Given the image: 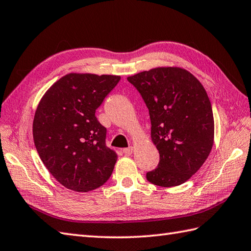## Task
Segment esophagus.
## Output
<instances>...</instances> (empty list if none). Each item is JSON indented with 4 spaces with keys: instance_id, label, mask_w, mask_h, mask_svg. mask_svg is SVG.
Returning a JSON list of instances; mask_svg holds the SVG:
<instances>
[{
    "instance_id": "obj_1",
    "label": "esophagus",
    "mask_w": 251,
    "mask_h": 251,
    "mask_svg": "<svg viewBox=\"0 0 251 251\" xmlns=\"http://www.w3.org/2000/svg\"><path fill=\"white\" fill-rule=\"evenodd\" d=\"M122 152H124L126 155H130L133 152V147L130 146V147H127V148L122 149Z\"/></svg>"
}]
</instances>
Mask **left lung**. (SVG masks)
Wrapping results in <instances>:
<instances>
[{
  "mask_svg": "<svg viewBox=\"0 0 251 251\" xmlns=\"http://www.w3.org/2000/svg\"><path fill=\"white\" fill-rule=\"evenodd\" d=\"M149 110L151 140L159 150L149 182L175 187L186 182L208 158L214 115L202 83L180 68H155L127 77Z\"/></svg>",
  "mask_w": 251,
  "mask_h": 251,
  "instance_id": "obj_1",
  "label": "left lung"
}]
</instances>
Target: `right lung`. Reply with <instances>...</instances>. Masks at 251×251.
Wrapping results in <instances>:
<instances>
[{"mask_svg":"<svg viewBox=\"0 0 251 251\" xmlns=\"http://www.w3.org/2000/svg\"><path fill=\"white\" fill-rule=\"evenodd\" d=\"M120 76L71 73L44 94L33 120L36 150L55 179L76 192L104 185L118 155L105 144L96 110Z\"/></svg>","mask_w":251,"mask_h":251,"instance_id":"1","label":"right lung"}]
</instances>
